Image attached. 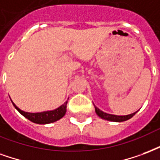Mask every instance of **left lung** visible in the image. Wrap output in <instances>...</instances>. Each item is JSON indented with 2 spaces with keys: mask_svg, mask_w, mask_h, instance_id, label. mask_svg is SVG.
<instances>
[{
  "mask_svg": "<svg viewBox=\"0 0 160 160\" xmlns=\"http://www.w3.org/2000/svg\"><path fill=\"white\" fill-rule=\"evenodd\" d=\"M94 108H95V112L97 113V115L101 118H104V119L109 120V121H112V122H123V121H126V120L131 118L136 114V112L134 113L129 114V115H126V116H117V115H112V114L106 113L104 112L101 111L99 108L94 106Z\"/></svg>",
  "mask_w": 160,
  "mask_h": 160,
  "instance_id": "1",
  "label": "left lung"
}]
</instances>
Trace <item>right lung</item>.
I'll use <instances>...</instances> for the list:
<instances>
[{"label":"right lung","mask_w":160,"mask_h":160,"mask_svg":"<svg viewBox=\"0 0 160 160\" xmlns=\"http://www.w3.org/2000/svg\"><path fill=\"white\" fill-rule=\"evenodd\" d=\"M67 102L66 101L62 106L58 107L57 109L53 111H48V112H37V113H31V112H26L24 111L20 110L18 107H17L12 102V104L15 108L20 112L24 117L31 120V122L36 123H40V124H45V123H53L57 120L60 119L61 118L64 117V115L66 112V107H67Z\"/></svg>","instance_id":"right-lung-1"}]
</instances>
